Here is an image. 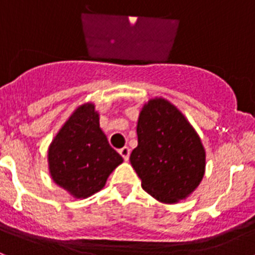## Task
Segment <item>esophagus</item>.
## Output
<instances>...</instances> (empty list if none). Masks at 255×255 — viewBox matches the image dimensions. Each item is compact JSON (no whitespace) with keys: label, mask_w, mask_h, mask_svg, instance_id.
I'll use <instances>...</instances> for the list:
<instances>
[{"label":"esophagus","mask_w":255,"mask_h":255,"mask_svg":"<svg viewBox=\"0 0 255 255\" xmlns=\"http://www.w3.org/2000/svg\"><path fill=\"white\" fill-rule=\"evenodd\" d=\"M119 153H120L121 157H123V158L125 159L126 162L129 161V157H130V149H129V148H128V147L121 148V149L119 150Z\"/></svg>","instance_id":"esophagus-1"}]
</instances>
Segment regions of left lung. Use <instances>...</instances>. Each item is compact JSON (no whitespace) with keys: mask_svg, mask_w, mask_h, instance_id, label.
<instances>
[{"mask_svg":"<svg viewBox=\"0 0 255 255\" xmlns=\"http://www.w3.org/2000/svg\"><path fill=\"white\" fill-rule=\"evenodd\" d=\"M130 154L141 188L163 204L186 199L206 172V149L185 115L163 97L144 103Z\"/></svg>","mask_w":255,"mask_h":255,"instance_id":"obj_1","label":"left lung"}]
</instances>
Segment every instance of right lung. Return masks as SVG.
<instances>
[{
  "label": "right lung",
  "instance_id": "1",
  "mask_svg": "<svg viewBox=\"0 0 255 255\" xmlns=\"http://www.w3.org/2000/svg\"><path fill=\"white\" fill-rule=\"evenodd\" d=\"M52 180L76 199L102 190L112 171L124 162L100 126L93 102L78 106L52 139L47 152Z\"/></svg>",
  "mask_w": 255,
  "mask_h": 255
}]
</instances>
